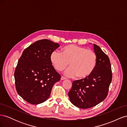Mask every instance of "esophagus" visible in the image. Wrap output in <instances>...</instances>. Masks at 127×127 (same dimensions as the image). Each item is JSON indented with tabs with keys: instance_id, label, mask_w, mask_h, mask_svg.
Returning <instances> with one entry per match:
<instances>
[{
	"instance_id": "34e87169",
	"label": "esophagus",
	"mask_w": 127,
	"mask_h": 127,
	"mask_svg": "<svg viewBox=\"0 0 127 127\" xmlns=\"http://www.w3.org/2000/svg\"><path fill=\"white\" fill-rule=\"evenodd\" d=\"M66 79H67V78H65V77H63V76H62L61 77V80H66Z\"/></svg>"
}]
</instances>
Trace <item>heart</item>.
<instances>
[{"label":"heart","mask_w":127,"mask_h":127,"mask_svg":"<svg viewBox=\"0 0 127 127\" xmlns=\"http://www.w3.org/2000/svg\"><path fill=\"white\" fill-rule=\"evenodd\" d=\"M50 60L53 67L58 71H63L71 67L64 72L69 77L77 76L78 79H85L93 72L96 65L97 57L92 50L80 46L69 44L62 49V53L58 50L53 51Z\"/></svg>","instance_id":"1"}]
</instances>
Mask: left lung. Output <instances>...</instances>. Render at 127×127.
<instances>
[{"label":"left lung","instance_id":"8db88e82","mask_svg":"<svg viewBox=\"0 0 127 127\" xmlns=\"http://www.w3.org/2000/svg\"><path fill=\"white\" fill-rule=\"evenodd\" d=\"M94 49L97 62L93 72L86 78L73 82L68 93L70 102L80 109L90 108L104 100L112 81L109 58L96 44Z\"/></svg>","mask_w":127,"mask_h":127}]
</instances>
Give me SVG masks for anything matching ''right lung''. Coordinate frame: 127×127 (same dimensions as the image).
Listing matches in <instances>:
<instances>
[{
    "instance_id": "add662e5",
    "label": "right lung",
    "mask_w": 127,
    "mask_h": 127,
    "mask_svg": "<svg viewBox=\"0 0 127 127\" xmlns=\"http://www.w3.org/2000/svg\"><path fill=\"white\" fill-rule=\"evenodd\" d=\"M58 43L43 39L36 41L23 52L14 72L18 94L32 104H38L49 97L52 87L61 76L50 60Z\"/></svg>"
}]
</instances>
